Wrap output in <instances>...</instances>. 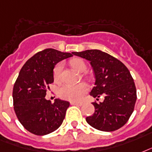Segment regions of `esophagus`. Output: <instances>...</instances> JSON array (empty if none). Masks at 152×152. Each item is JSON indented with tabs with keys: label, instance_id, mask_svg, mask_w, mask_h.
<instances>
[{
	"label": "esophagus",
	"instance_id": "obj_1",
	"mask_svg": "<svg viewBox=\"0 0 152 152\" xmlns=\"http://www.w3.org/2000/svg\"><path fill=\"white\" fill-rule=\"evenodd\" d=\"M70 104H72V105H79V106H81V105H82V104H83V103H82V102H70Z\"/></svg>",
	"mask_w": 152,
	"mask_h": 152
}]
</instances>
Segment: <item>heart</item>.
I'll return each instance as SVG.
<instances>
[{"label":"heart","mask_w":152,"mask_h":152,"mask_svg":"<svg viewBox=\"0 0 152 152\" xmlns=\"http://www.w3.org/2000/svg\"><path fill=\"white\" fill-rule=\"evenodd\" d=\"M70 65L72 67L78 70L79 72H85L87 69V66L84 61L81 58H74L70 61ZM63 65L62 63H58L54 68L53 76L56 82H60L62 77ZM88 91V86L86 83H80L75 85H63L58 90V95L60 98L67 100L70 102H78L82 99Z\"/></svg>","instance_id":"heart-1"}]
</instances>
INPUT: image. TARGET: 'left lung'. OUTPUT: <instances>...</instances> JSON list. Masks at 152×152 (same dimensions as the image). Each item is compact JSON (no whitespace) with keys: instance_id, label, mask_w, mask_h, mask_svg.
<instances>
[{"instance_id":"8db88e82","label":"left lung","mask_w":152,"mask_h":152,"mask_svg":"<svg viewBox=\"0 0 152 152\" xmlns=\"http://www.w3.org/2000/svg\"><path fill=\"white\" fill-rule=\"evenodd\" d=\"M73 54L89 60L94 69L96 82L90 95L94 97L104 96L103 102H93L94 113L87 116V123L103 132L121 129L131 116L137 97L136 86L129 69L120 60L100 50Z\"/></svg>"}]
</instances>
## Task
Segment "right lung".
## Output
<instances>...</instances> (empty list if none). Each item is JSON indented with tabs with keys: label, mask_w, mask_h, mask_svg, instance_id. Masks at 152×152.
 <instances>
[{
	"label": "right lung",
	"mask_w": 152,
	"mask_h": 152,
	"mask_svg": "<svg viewBox=\"0 0 152 152\" xmlns=\"http://www.w3.org/2000/svg\"><path fill=\"white\" fill-rule=\"evenodd\" d=\"M73 56L70 53L48 48L39 51L25 63L12 90L14 111L20 124L31 133L47 135L60 127L70 103L46 100L49 85L54 82L56 63Z\"/></svg>",
	"instance_id": "add662e5"
}]
</instances>
